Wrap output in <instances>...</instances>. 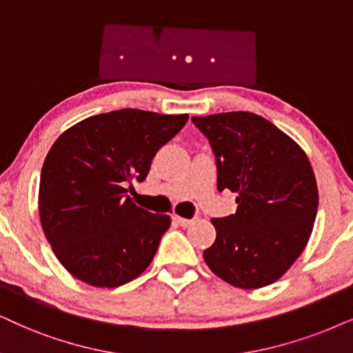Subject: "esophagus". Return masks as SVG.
I'll list each match as a JSON object with an SVG mask.
<instances>
[{
  "mask_svg": "<svg viewBox=\"0 0 353 353\" xmlns=\"http://www.w3.org/2000/svg\"><path fill=\"white\" fill-rule=\"evenodd\" d=\"M172 218H174V221L177 223V225L184 226V228H187V226H189L190 223H192V220H189V218H182V216H179V215H174Z\"/></svg>",
  "mask_w": 353,
  "mask_h": 353,
  "instance_id": "1",
  "label": "esophagus"
}]
</instances>
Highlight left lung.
<instances>
[{
	"instance_id": "8db88e82",
	"label": "left lung",
	"mask_w": 353,
	"mask_h": 353,
	"mask_svg": "<svg viewBox=\"0 0 353 353\" xmlns=\"http://www.w3.org/2000/svg\"><path fill=\"white\" fill-rule=\"evenodd\" d=\"M216 158V187L234 192V215L213 218L216 239L203 259L233 287L276 282L300 257L318 213L310 159L287 133L252 112L192 117Z\"/></svg>"
}]
</instances>
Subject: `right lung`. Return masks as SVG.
<instances>
[{
  "mask_svg": "<svg viewBox=\"0 0 353 353\" xmlns=\"http://www.w3.org/2000/svg\"><path fill=\"white\" fill-rule=\"evenodd\" d=\"M187 119L120 109L84 119L57 138L40 174L39 213L71 275L115 288L151 264L171 218L137 207L125 185L146 179L158 150Z\"/></svg>",
  "mask_w": 353,
  "mask_h": 353,
  "instance_id": "right-lung-1",
  "label": "right lung"
}]
</instances>
